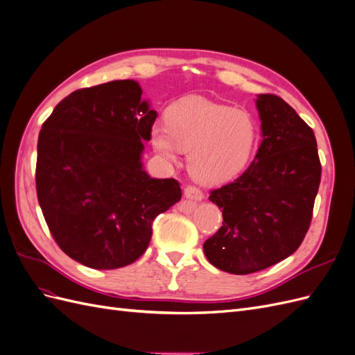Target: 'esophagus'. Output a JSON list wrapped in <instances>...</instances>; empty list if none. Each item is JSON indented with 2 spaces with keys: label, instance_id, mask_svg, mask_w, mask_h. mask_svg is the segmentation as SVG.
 I'll use <instances>...</instances> for the list:
<instances>
[{
  "label": "esophagus",
  "instance_id": "1",
  "mask_svg": "<svg viewBox=\"0 0 355 355\" xmlns=\"http://www.w3.org/2000/svg\"><path fill=\"white\" fill-rule=\"evenodd\" d=\"M184 194H185V197H187V198H189V200H194V201H201V200L204 198L202 192H201L198 188L192 187V185H188V187L184 189Z\"/></svg>",
  "mask_w": 355,
  "mask_h": 355
}]
</instances>
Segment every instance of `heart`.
<instances>
[{"label": "heart", "mask_w": 355, "mask_h": 355, "mask_svg": "<svg viewBox=\"0 0 355 355\" xmlns=\"http://www.w3.org/2000/svg\"><path fill=\"white\" fill-rule=\"evenodd\" d=\"M257 139L250 112L188 98L171 106L167 125L155 124L151 142L155 151L176 161L179 151L189 153L191 175L204 184H220L237 176L249 161Z\"/></svg>", "instance_id": "heart-1"}]
</instances>
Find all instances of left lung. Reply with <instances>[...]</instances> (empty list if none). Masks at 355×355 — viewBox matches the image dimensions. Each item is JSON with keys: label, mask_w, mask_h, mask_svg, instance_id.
Returning <instances> with one entry per match:
<instances>
[{"label": "left lung", "mask_w": 355, "mask_h": 355, "mask_svg": "<svg viewBox=\"0 0 355 355\" xmlns=\"http://www.w3.org/2000/svg\"><path fill=\"white\" fill-rule=\"evenodd\" d=\"M262 142L253 163L209 200L222 210L219 231L202 249L220 271L245 275L297 250L309 228L321 164L317 141L296 111L275 94H259Z\"/></svg>", "instance_id": "1"}]
</instances>
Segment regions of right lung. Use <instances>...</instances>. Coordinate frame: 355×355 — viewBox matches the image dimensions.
<instances>
[{
  "label": "right lung",
  "mask_w": 355,
  "mask_h": 355,
  "mask_svg": "<svg viewBox=\"0 0 355 355\" xmlns=\"http://www.w3.org/2000/svg\"><path fill=\"white\" fill-rule=\"evenodd\" d=\"M157 111L135 80L81 89L60 101L37 146V196L60 249L93 270L130 265L148 249L153 222L176 204L175 179L142 163Z\"/></svg>",
  "instance_id": "add662e5"
}]
</instances>
